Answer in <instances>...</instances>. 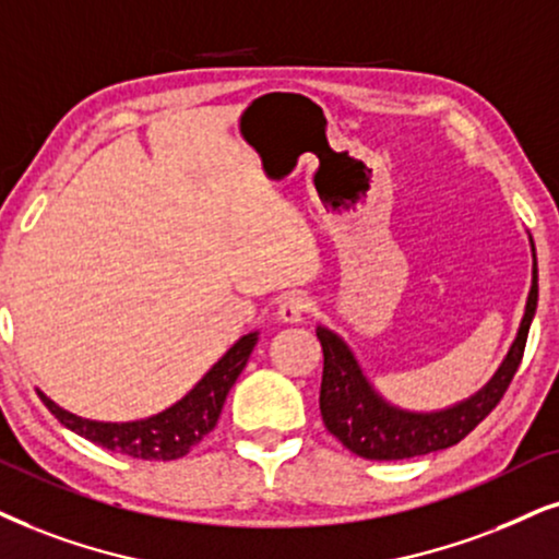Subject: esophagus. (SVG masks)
Here are the masks:
<instances>
[{"instance_id":"1","label":"esophagus","mask_w":559,"mask_h":559,"mask_svg":"<svg viewBox=\"0 0 559 559\" xmlns=\"http://www.w3.org/2000/svg\"><path fill=\"white\" fill-rule=\"evenodd\" d=\"M309 309H312V301H309L307 296L292 294L278 304V320L286 322V324H296L309 314Z\"/></svg>"}]
</instances>
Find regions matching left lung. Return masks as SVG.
I'll return each mask as SVG.
<instances>
[{
    "mask_svg": "<svg viewBox=\"0 0 559 559\" xmlns=\"http://www.w3.org/2000/svg\"><path fill=\"white\" fill-rule=\"evenodd\" d=\"M536 299H539V286H536L534 255V278L526 299V312L506 361L500 364L496 377L487 381L485 390H479L475 397L459 402L449 409H438V413H407V409L392 407L390 402L381 400L366 381L364 371L358 369V361L353 358L348 345L328 328H317L324 356L320 386V413L324 428L353 454L373 459V462H397V459L423 456L430 451L454 447L496 409L511 386L521 358H524Z\"/></svg>",
    "mask_w": 559,
    "mask_h": 559,
    "instance_id": "left-lung-1",
    "label": "left lung"
}]
</instances>
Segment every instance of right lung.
<instances>
[{"label": "right lung", "mask_w": 559, "mask_h": 559, "mask_svg": "<svg viewBox=\"0 0 559 559\" xmlns=\"http://www.w3.org/2000/svg\"><path fill=\"white\" fill-rule=\"evenodd\" d=\"M258 343V332H247L231 348L224 353L218 361L211 366V371L190 390L180 402L167 407L165 413L152 415L146 420L133 423H100L87 420L80 415L67 413L38 392L44 405L51 409V415L61 426L74 430L76 436L87 438L97 447L126 454L133 459H146V462H169V459L186 456L190 449L206 438L216 428L218 415H222L224 400L242 369L247 366L252 348Z\"/></svg>", "instance_id": "right-lung-1"}]
</instances>
